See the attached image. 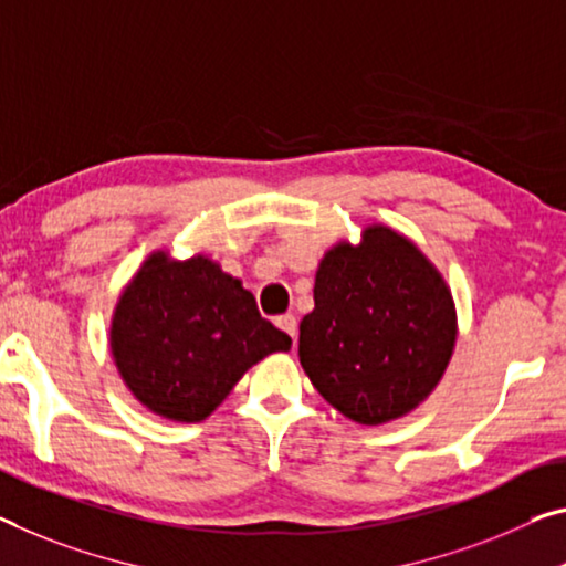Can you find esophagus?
<instances>
[{"instance_id": "34e87169", "label": "esophagus", "mask_w": 566, "mask_h": 566, "mask_svg": "<svg viewBox=\"0 0 566 566\" xmlns=\"http://www.w3.org/2000/svg\"><path fill=\"white\" fill-rule=\"evenodd\" d=\"M275 324H277V328H283V332L289 334V336L293 338V344H295V336H298V321H295L293 313H285V316H277Z\"/></svg>"}]
</instances>
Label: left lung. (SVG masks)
I'll return each instance as SVG.
<instances>
[{
  "mask_svg": "<svg viewBox=\"0 0 566 566\" xmlns=\"http://www.w3.org/2000/svg\"><path fill=\"white\" fill-rule=\"evenodd\" d=\"M298 356L318 395L361 424L402 417L428 397L455 346L446 281L410 240L364 230L321 260Z\"/></svg>",
  "mask_w": 566,
  "mask_h": 566,
  "instance_id": "8db88e82",
  "label": "left lung"
}]
</instances>
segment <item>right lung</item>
I'll return each instance as SVG.
<instances>
[{"label":"right lung","mask_w":566,"mask_h":566,"mask_svg":"<svg viewBox=\"0 0 566 566\" xmlns=\"http://www.w3.org/2000/svg\"><path fill=\"white\" fill-rule=\"evenodd\" d=\"M111 349L138 402L167 420L199 422L253 364L289 352L291 336L212 260L171 263L156 253L120 295Z\"/></svg>","instance_id":"1"}]
</instances>
